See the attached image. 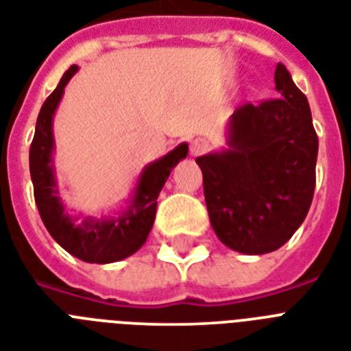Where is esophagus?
I'll return each mask as SVG.
<instances>
[{
	"instance_id": "1",
	"label": "esophagus",
	"mask_w": 351,
	"mask_h": 351,
	"mask_svg": "<svg viewBox=\"0 0 351 351\" xmlns=\"http://www.w3.org/2000/svg\"><path fill=\"white\" fill-rule=\"evenodd\" d=\"M207 149H209V141H205V138H195L191 142V155L193 156L202 155Z\"/></svg>"
}]
</instances>
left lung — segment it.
<instances>
[{"mask_svg": "<svg viewBox=\"0 0 351 351\" xmlns=\"http://www.w3.org/2000/svg\"><path fill=\"white\" fill-rule=\"evenodd\" d=\"M274 82L279 99L238 108L227 122V146L196 158L216 236L249 256L283 247L315 189L319 141L308 101L281 62Z\"/></svg>", "mask_w": 351, "mask_h": 351, "instance_id": "1", "label": "left lung"}]
</instances>
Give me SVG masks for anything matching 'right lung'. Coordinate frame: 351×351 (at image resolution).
Here are the masks:
<instances>
[{
	"label": "right lung",
	"mask_w": 351,
	"mask_h": 351,
	"mask_svg": "<svg viewBox=\"0 0 351 351\" xmlns=\"http://www.w3.org/2000/svg\"><path fill=\"white\" fill-rule=\"evenodd\" d=\"M79 66L68 68L37 115L36 133L30 146V176L41 220L62 249L86 263H115L130 258L146 243L156 215V198L171 171L187 156L189 146L182 142L167 155L149 162L136 178L126 204L111 213L73 215L61 198L57 184L53 115L64 95V88Z\"/></svg>",
	"instance_id": "right-lung-1"
}]
</instances>
